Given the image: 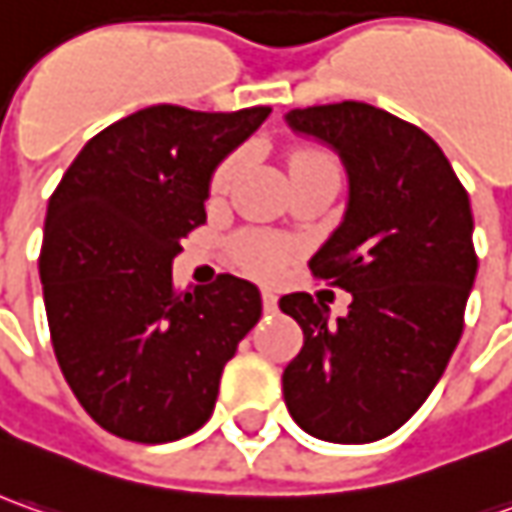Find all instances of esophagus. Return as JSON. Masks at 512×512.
<instances>
[{
  "label": "esophagus",
  "instance_id": "1",
  "mask_svg": "<svg viewBox=\"0 0 512 512\" xmlns=\"http://www.w3.org/2000/svg\"><path fill=\"white\" fill-rule=\"evenodd\" d=\"M260 300H263V311H266V314H274V311H277V294H272V291H263V294H260Z\"/></svg>",
  "mask_w": 512,
  "mask_h": 512
}]
</instances>
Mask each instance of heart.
I'll list each match as a JSON object with an SVG mask.
<instances>
[{
	"label": "heart",
	"instance_id": "obj_1",
	"mask_svg": "<svg viewBox=\"0 0 512 512\" xmlns=\"http://www.w3.org/2000/svg\"><path fill=\"white\" fill-rule=\"evenodd\" d=\"M240 164H243L240 152H232L229 158H223L221 167L215 169V175L209 181L212 198H221L232 189ZM300 172H337V164H334V158H328L326 152H297L291 158V175H300ZM232 249H235V260L240 266L249 274H257V277H274L289 257V249L283 243L266 238V235H255V232L240 235Z\"/></svg>",
	"mask_w": 512,
	"mask_h": 512
}]
</instances>
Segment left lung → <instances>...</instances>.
<instances>
[{
	"label": "left lung",
	"instance_id": "8db88e82",
	"mask_svg": "<svg viewBox=\"0 0 512 512\" xmlns=\"http://www.w3.org/2000/svg\"><path fill=\"white\" fill-rule=\"evenodd\" d=\"M286 121L343 158V223L309 269L351 291L337 320L306 291L280 297L303 328L283 371L286 408L317 439L377 442L431 397L462 337L479 266L470 198L431 135L379 107L320 104Z\"/></svg>",
	"mask_w": 512,
	"mask_h": 512
}]
</instances>
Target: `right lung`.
Returning a JSON list of instances; mask_svg holds the SVG:
<instances>
[{"mask_svg":"<svg viewBox=\"0 0 512 512\" xmlns=\"http://www.w3.org/2000/svg\"><path fill=\"white\" fill-rule=\"evenodd\" d=\"M269 113L138 110L90 138L50 195L39 255L50 340L104 431L161 445L215 411L223 365L260 320V291L235 274L178 291L172 260L206 223L215 167Z\"/></svg>","mask_w":512,"mask_h":512,"instance_id":"right-lung-1","label":"right lung"}]
</instances>
